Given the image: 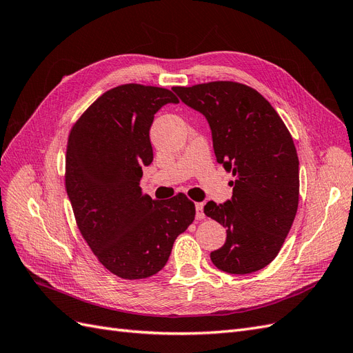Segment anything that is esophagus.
<instances>
[{
  "label": "esophagus",
  "mask_w": 353,
  "mask_h": 353,
  "mask_svg": "<svg viewBox=\"0 0 353 353\" xmlns=\"http://www.w3.org/2000/svg\"><path fill=\"white\" fill-rule=\"evenodd\" d=\"M203 206H205L203 203H196V219H199V221L206 218L205 212H203Z\"/></svg>",
  "instance_id": "esophagus-1"
}]
</instances>
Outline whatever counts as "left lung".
<instances>
[{"mask_svg": "<svg viewBox=\"0 0 353 353\" xmlns=\"http://www.w3.org/2000/svg\"><path fill=\"white\" fill-rule=\"evenodd\" d=\"M190 108L205 114L218 163L232 172V199L208 201L206 216L227 228L210 253L228 274L265 268L279 254L299 205V159L293 138L263 95L232 81L174 87Z\"/></svg>", "mask_w": 353, "mask_h": 353, "instance_id": "1", "label": "left lung"}]
</instances>
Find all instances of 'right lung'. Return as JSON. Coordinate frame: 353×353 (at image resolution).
Segmentation results:
<instances>
[{
	"label": "right lung",
	"instance_id": "add662e5",
	"mask_svg": "<svg viewBox=\"0 0 353 353\" xmlns=\"http://www.w3.org/2000/svg\"><path fill=\"white\" fill-rule=\"evenodd\" d=\"M178 103L172 91L125 83L105 91L72 126L66 191L77 225L105 270L141 280L166 265L175 239L194 221V203L179 193H143V166L153 162L154 113Z\"/></svg>",
	"mask_w": 353,
	"mask_h": 353
}]
</instances>
